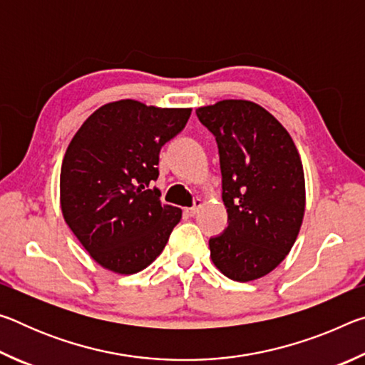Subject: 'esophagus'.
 <instances>
[{
  "instance_id": "34e87169",
  "label": "esophagus",
  "mask_w": 365,
  "mask_h": 365,
  "mask_svg": "<svg viewBox=\"0 0 365 365\" xmlns=\"http://www.w3.org/2000/svg\"><path fill=\"white\" fill-rule=\"evenodd\" d=\"M201 206H202V200H195V205L188 209H185V212H187L190 217H193V215L197 212V209H200Z\"/></svg>"
}]
</instances>
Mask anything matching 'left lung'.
<instances>
[{
    "label": "left lung",
    "mask_w": 365,
    "mask_h": 365,
    "mask_svg": "<svg viewBox=\"0 0 365 365\" xmlns=\"http://www.w3.org/2000/svg\"><path fill=\"white\" fill-rule=\"evenodd\" d=\"M219 148L228 227L209 240L211 259L235 282L274 270L293 248L304 217L306 183L287 128L262 106L224 100L196 109Z\"/></svg>",
    "instance_id": "obj_1"
}]
</instances>
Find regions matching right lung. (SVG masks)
<instances>
[{
    "instance_id": "add662e5",
    "label": "right lung",
    "mask_w": 365,
    "mask_h": 365,
    "mask_svg": "<svg viewBox=\"0 0 365 365\" xmlns=\"http://www.w3.org/2000/svg\"><path fill=\"white\" fill-rule=\"evenodd\" d=\"M190 108H156L135 100L108 103L86 119L61 168V211L90 256L122 275L146 269L182 219L160 205L159 151L183 130Z\"/></svg>"
}]
</instances>
